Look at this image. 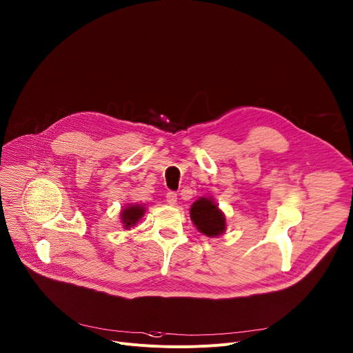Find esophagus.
Masks as SVG:
<instances>
[{
    "mask_svg": "<svg viewBox=\"0 0 353 353\" xmlns=\"http://www.w3.org/2000/svg\"><path fill=\"white\" fill-rule=\"evenodd\" d=\"M166 201L170 205H174L177 203V194L174 193V191H169V193L166 194Z\"/></svg>",
    "mask_w": 353,
    "mask_h": 353,
    "instance_id": "obj_1",
    "label": "esophagus"
}]
</instances>
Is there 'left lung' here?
I'll return each instance as SVG.
<instances>
[{
	"instance_id": "left-lung-1",
	"label": "left lung",
	"mask_w": 353,
	"mask_h": 353,
	"mask_svg": "<svg viewBox=\"0 0 353 353\" xmlns=\"http://www.w3.org/2000/svg\"><path fill=\"white\" fill-rule=\"evenodd\" d=\"M190 216L197 230L207 236H218L225 231V216L211 199L197 200L191 205Z\"/></svg>"
}]
</instances>
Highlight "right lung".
I'll return each mask as SVG.
<instances>
[{
  "mask_svg": "<svg viewBox=\"0 0 353 353\" xmlns=\"http://www.w3.org/2000/svg\"><path fill=\"white\" fill-rule=\"evenodd\" d=\"M145 212V208L141 205H132V207H128L121 212V218H122V223L126 230H130L131 227H134L135 223L142 218Z\"/></svg>",
  "mask_w": 353,
  "mask_h": 353,
  "instance_id": "obj_1",
  "label": "right lung"
}]
</instances>
